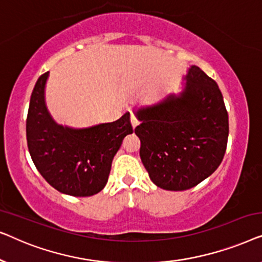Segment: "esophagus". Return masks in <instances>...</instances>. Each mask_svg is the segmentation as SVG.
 <instances>
[{"instance_id":"1","label":"esophagus","mask_w":262,"mask_h":262,"mask_svg":"<svg viewBox=\"0 0 262 262\" xmlns=\"http://www.w3.org/2000/svg\"><path fill=\"white\" fill-rule=\"evenodd\" d=\"M131 124H132V127H134V128L139 124V121L137 120V118H136L134 114H131Z\"/></svg>"}]
</instances>
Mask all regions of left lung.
Returning <instances> with one entry per match:
<instances>
[{
    "label": "left lung",
    "instance_id": "obj_1",
    "mask_svg": "<svg viewBox=\"0 0 262 262\" xmlns=\"http://www.w3.org/2000/svg\"><path fill=\"white\" fill-rule=\"evenodd\" d=\"M186 81L180 96L137 112L141 160L154 184L168 191H185L209 178L228 144V112L216 81L194 66Z\"/></svg>",
    "mask_w": 262,
    "mask_h": 262
}]
</instances>
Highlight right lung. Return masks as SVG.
I'll return each mask as SVG.
<instances>
[{
  "label": "right lung",
  "instance_id": "1",
  "mask_svg": "<svg viewBox=\"0 0 262 262\" xmlns=\"http://www.w3.org/2000/svg\"><path fill=\"white\" fill-rule=\"evenodd\" d=\"M49 71L38 78L31 95L26 137L32 161L41 177L64 194L89 196L105 187L113 157L134 132L130 113L113 123L81 128L56 124L46 110L44 89Z\"/></svg>",
  "mask_w": 262,
  "mask_h": 262
}]
</instances>
